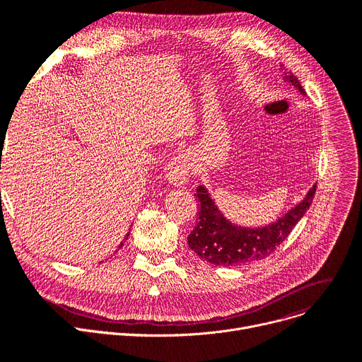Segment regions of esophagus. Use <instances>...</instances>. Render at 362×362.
Here are the masks:
<instances>
[{
  "mask_svg": "<svg viewBox=\"0 0 362 362\" xmlns=\"http://www.w3.org/2000/svg\"><path fill=\"white\" fill-rule=\"evenodd\" d=\"M191 160L187 154H179L177 157L171 158L165 165V177L176 186H180L186 182L189 171H191Z\"/></svg>",
  "mask_w": 362,
  "mask_h": 362,
  "instance_id": "obj_1",
  "label": "esophagus"
}]
</instances>
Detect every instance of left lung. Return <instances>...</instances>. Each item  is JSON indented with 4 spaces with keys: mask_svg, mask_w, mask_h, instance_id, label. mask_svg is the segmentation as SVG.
<instances>
[{
    "mask_svg": "<svg viewBox=\"0 0 362 362\" xmlns=\"http://www.w3.org/2000/svg\"><path fill=\"white\" fill-rule=\"evenodd\" d=\"M286 78L303 93L295 76H286ZM315 191L317 185L310 189L305 199L276 223L259 229H246V227L243 229L227 221L217 210L206 189L199 186L195 197L201 206L198 223L187 236L189 248L204 261L213 265H226V267L267 258L289 236L296 223L307 213Z\"/></svg>",
    "mask_w": 362,
    "mask_h": 362,
    "instance_id": "left-lung-1",
    "label": "left lung"
}]
</instances>
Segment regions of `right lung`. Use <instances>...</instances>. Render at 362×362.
Listing matches in <instances>:
<instances>
[{"mask_svg": "<svg viewBox=\"0 0 362 362\" xmlns=\"http://www.w3.org/2000/svg\"><path fill=\"white\" fill-rule=\"evenodd\" d=\"M127 236H129V233L126 235V239H127ZM122 246H123V243H120V246H119V248H122Z\"/></svg>", "mask_w": 362, "mask_h": 362, "instance_id": "right-lung-1", "label": "right lung"}]
</instances>
